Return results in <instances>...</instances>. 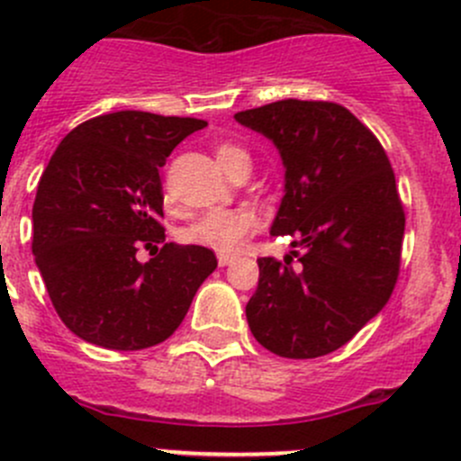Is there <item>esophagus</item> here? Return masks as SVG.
I'll return each mask as SVG.
<instances>
[{
  "label": "esophagus",
  "mask_w": 461,
  "mask_h": 461,
  "mask_svg": "<svg viewBox=\"0 0 461 461\" xmlns=\"http://www.w3.org/2000/svg\"><path fill=\"white\" fill-rule=\"evenodd\" d=\"M236 260V257H230V254H218V265L225 267V265H231Z\"/></svg>",
  "instance_id": "esophagus-1"
}]
</instances>
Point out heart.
Segmentation results:
<instances>
[{
    "label": "heart",
    "mask_w": 461,
    "mask_h": 461,
    "mask_svg": "<svg viewBox=\"0 0 461 461\" xmlns=\"http://www.w3.org/2000/svg\"><path fill=\"white\" fill-rule=\"evenodd\" d=\"M216 160L230 174L234 167L245 165L249 153L234 142H222L216 147ZM258 225V218L252 209H227L216 207L194 218L183 230V240L196 248H207L212 252L234 254L239 252Z\"/></svg>",
    "instance_id": "1"
}]
</instances>
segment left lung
Instances as JSON below:
<instances>
[{
	"label": "left lung",
	"mask_w": 461,
	"mask_h": 461,
	"mask_svg": "<svg viewBox=\"0 0 461 461\" xmlns=\"http://www.w3.org/2000/svg\"><path fill=\"white\" fill-rule=\"evenodd\" d=\"M234 118L281 153L285 187L269 234L292 236L290 254H301L299 267L258 258L249 330L278 357H323L375 319L397 283L406 216L393 167L334 102L281 100Z\"/></svg>",
	"instance_id": "1"
}]
</instances>
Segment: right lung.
Segmentation results:
<instances>
[{
  "instance_id": "obj_1",
  "label": "right lung",
  "mask_w": 461,
  "mask_h": 461,
  "mask_svg": "<svg viewBox=\"0 0 461 461\" xmlns=\"http://www.w3.org/2000/svg\"><path fill=\"white\" fill-rule=\"evenodd\" d=\"M204 120L118 111L73 129L55 149L32 204V254L55 312L109 350H142L176 332L212 249L165 243L158 167ZM163 248L160 249L159 245ZM144 247L157 257L137 260Z\"/></svg>"
}]
</instances>
